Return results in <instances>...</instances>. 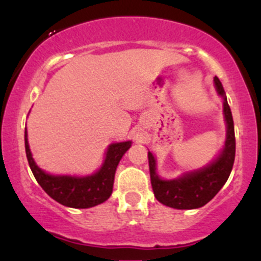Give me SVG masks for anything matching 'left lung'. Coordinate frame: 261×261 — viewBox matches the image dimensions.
I'll use <instances>...</instances> for the list:
<instances>
[{
  "instance_id": "obj_1",
  "label": "left lung",
  "mask_w": 261,
  "mask_h": 261,
  "mask_svg": "<svg viewBox=\"0 0 261 261\" xmlns=\"http://www.w3.org/2000/svg\"><path fill=\"white\" fill-rule=\"evenodd\" d=\"M216 89L223 97V112L227 123L226 144L220 156L208 167L197 172L184 174L179 179L163 180L155 173V159L151 152H147L151 187L155 198L160 203L177 210L199 208L208 203L220 192L230 177L235 162L236 141L232 114L225 97V91L220 80L215 77Z\"/></svg>"
}]
</instances>
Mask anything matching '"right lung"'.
<instances>
[{"instance_id":"add662e5","label":"right lung","mask_w":261,"mask_h":261,"mask_svg":"<svg viewBox=\"0 0 261 261\" xmlns=\"http://www.w3.org/2000/svg\"><path fill=\"white\" fill-rule=\"evenodd\" d=\"M130 146L131 141L110 145L106 160L96 174L84 178L69 177V175L54 177L46 174L35 164L29 149L25 128L26 158L36 181L53 199L59 202L63 206L72 207V208H89L110 198L114 188L116 168L122 155Z\"/></svg>"}]
</instances>
